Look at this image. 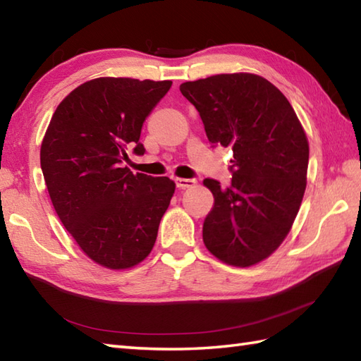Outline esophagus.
Masks as SVG:
<instances>
[{"instance_id": "1", "label": "esophagus", "mask_w": 361, "mask_h": 361, "mask_svg": "<svg viewBox=\"0 0 361 361\" xmlns=\"http://www.w3.org/2000/svg\"><path fill=\"white\" fill-rule=\"evenodd\" d=\"M173 181H175L176 188H180V189L190 188V186H194L195 183H197V181L192 180V178H173Z\"/></svg>"}]
</instances>
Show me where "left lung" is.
<instances>
[{
  "label": "left lung",
  "instance_id": "1",
  "mask_svg": "<svg viewBox=\"0 0 361 361\" xmlns=\"http://www.w3.org/2000/svg\"><path fill=\"white\" fill-rule=\"evenodd\" d=\"M200 113L212 147L233 150V180L203 185L214 206L203 242L221 262L250 267L286 239L301 206L309 142L293 106L273 83L256 74H217L180 85Z\"/></svg>",
  "mask_w": 361,
  "mask_h": 361
}]
</instances>
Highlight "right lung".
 Segmentation results:
<instances>
[{"label":"right lung","instance_id":"right-lung-1","mask_svg":"<svg viewBox=\"0 0 361 361\" xmlns=\"http://www.w3.org/2000/svg\"><path fill=\"white\" fill-rule=\"evenodd\" d=\"M171 80L99 78L73 90L52 114L40 163L59 219L96 264L124 270L149 256L175 192L167 176L133 173L141 128Z\"/></svg>","mask_w":361,"mask_h":361}]
</instances>
